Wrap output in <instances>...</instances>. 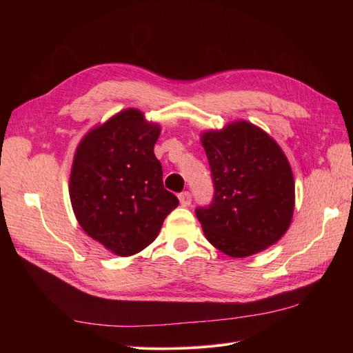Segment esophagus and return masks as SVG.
<instances>
[{
  "label": "esophagus",
  "instance_id": "esophagus-1",
  "mask_svg": "<svg viewBox=\"0 0 353 353\" xmlns=\"http://www.w3.org/2000/svg\"><path fill=\"white\" fill-rule=\"evenodd\" d=\"M178 199H179V203H181V206H190V203H191V194L188 193V191H183V193L181 194H178Z\"/></svg>",
  "mask_w": 353,
  "mask_h": 353
}]
</instances>
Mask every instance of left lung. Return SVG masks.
Instances as JSON below:
<instances>
[{
	"mask_svg": "<svg viewBox=\"0 0 353 353\" xmlns=\"http://www.w3.org/2000/svg\"><path fill=\"white\" fill-rule=\"evenodd\" d=\"M212 170V205L196 209L208 241L245 258L279 241L294 210L292 166L274 138L248 121L201 132Z\"/></svg>",
	"mask_w": 353,
	"mask_h": 353,
	"instance_id": "8db88e82",
	"label": "left lung"
}]
</instances>
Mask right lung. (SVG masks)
I'll return each instance as SVG.
<instances>
[{
	"label": "right lung",
	"mask_w": 353,
	"mask_h": 353,
	"mask_svg": "<svg viewBox=\"0 0 353 353\" xmlns=\"http://www.w3.org/2000/svg\"><path fill=\"white\" fill-rule=\"evenodd\" d=\"M160 125L130 108L94 126L73 156L69 196L81 228L117 256L152 244L178 199L154 156Z\"/></svg>",
	"instance_id": "obj_1"
}]
</instances>
